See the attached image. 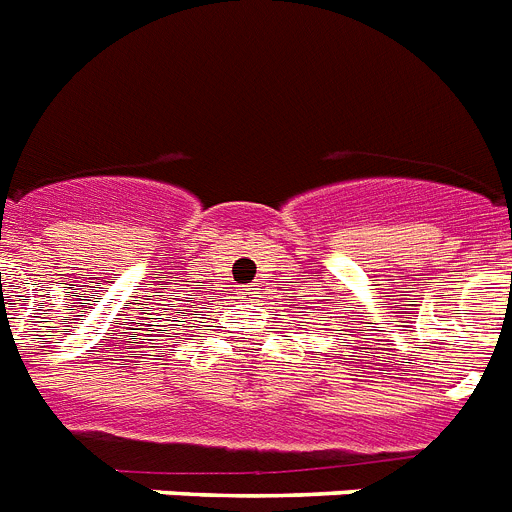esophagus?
I'll list each match as a JSON object with an SVG mask.
<instances>
[{"label":"esophagus","mask_w":512,"mask_h":512,"mask_svg":"<svg viewBox=\"0 0 512 512\" xmlns=\"http://www.w3.org/2000/svg\"><path fill=\"white\" fill-rule=\"evenodd\" d=\"M243 298H246L248 303H256V301H259V287H256V285L243 287Z\"/></svg>","instance_id":"1"}]
</instances>
